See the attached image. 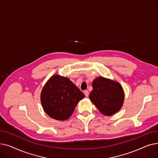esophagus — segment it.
Returning a JSON list of instances; mask_svg holds the SVG:
<instances>
[{
    "instance_id": "obj_1",
    "label": "esophagus",
    "mask_w": 158,
    "mask_h": 158,
    "mask_svg": "<svg viewBox=\"0 0 158 158\" xmlns=\"http://www.w3.org/2000/svg\"><path fill=\"white\" fill-rule=\"evenodd\" d=\"M84 94H85V96H86V97H88L89 96V92H88V90L84 91Z\"/></svg>"
}]
</instances>
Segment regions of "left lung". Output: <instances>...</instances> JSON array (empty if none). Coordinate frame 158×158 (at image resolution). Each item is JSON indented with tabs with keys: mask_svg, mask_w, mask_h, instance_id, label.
Here are the masks:
<instances>
[{
	"mask_svg": "<svg viewBox=\"0 0 158 158\" xmlns=\"http://www.w3.org/2000/svg\"><path fill=\"white\" fill-rule=\"evenodd\" d=\"M92 87L89 97L99 111L106 116H111L120 110L124 93L118 82L99 77L93 81Z\"/></svg>",
	"mask_w": 158,
	"mask_h": 158,
	"instance_id": "obj_1",
	"label": "left lung"
}]
</instances>
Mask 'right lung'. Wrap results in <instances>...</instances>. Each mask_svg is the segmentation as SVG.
I'll list each match as a JSON object with an SVG mask.
<instances>
[{
    "label": "right lung",
    "mask_w": 158,
    "mask_h": 158,
    "mask_svg": "<svg viewBox=\"0 0 158 158\" xmlns=\"http://www.w3.org/2000/svg\"><path fill=\"white\" fill-rule=\"evenodd\" d=\"M85 95L69 79L57 75L50 79L41 94L45 113L58 120H67Z\"/></svg>",
    "instance_id": "right-lung-1"
}]
</instances>
